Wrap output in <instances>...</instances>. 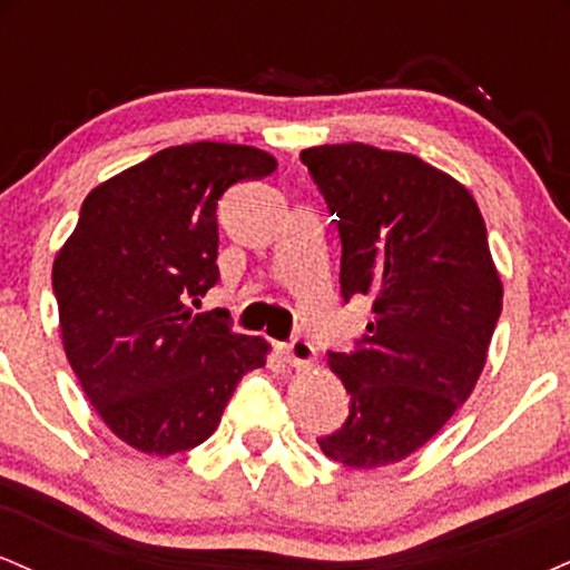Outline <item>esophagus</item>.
<instances>
[{
	"instance_id": "obj_1",
	"label": "esophagus",
	"mask_w": 570,
	"mask_h": 570,
	"mask_svg": "<svg viewBox=\"0 0 570 570\" xmlns=\"http://www.w3.org/2000/svg\"><path fill=\"white\" fill-rule=\"evenodd\" d=\"M284 356H286V362L297 370H305V367H311V364H316V348H313V345L303 337H294L292 343L284 348Z\"/></svg>"
}]
</instances>
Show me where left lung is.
I'll list each match as a JSON object with an SVG mask.
<instances>
[{"mask_svg": "<svg viewBox=\"0 0 570 570\" xmlns=\"http://www.w3.org/2000/svg\"><path fill=\"white\" fill-rule=\"evenodd\" d=\"M343 240V297L372 299V322L330 370L351 415L322 436L351 469L404 461L472 396L501 316L503 284L474 195L407 153L324 144L303 153Z\"/></svg>", "mask_w": 570, "mask_h": 570, "instance_id": "left-lung-1", "label": "left lung"}]
</instances>
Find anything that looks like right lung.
<instances>
[{"label": "right lung", "mask_w": 570, "mask_h": 570, "mask_svg": "<svg viewBox=\"0 0 570 570\" xmlns=\"http://www.w3.org/2000/svg\"><path fill=\"white\" fill-rule=\"evenodd\" d=\"M271 153L198 141L101 181L53 263L71 370L117 440L174 455L214 434L235 385L271 345L193 305L217 284V200L276 171Z\"/></svg>", "instance_id": "1"}]
</instances>
